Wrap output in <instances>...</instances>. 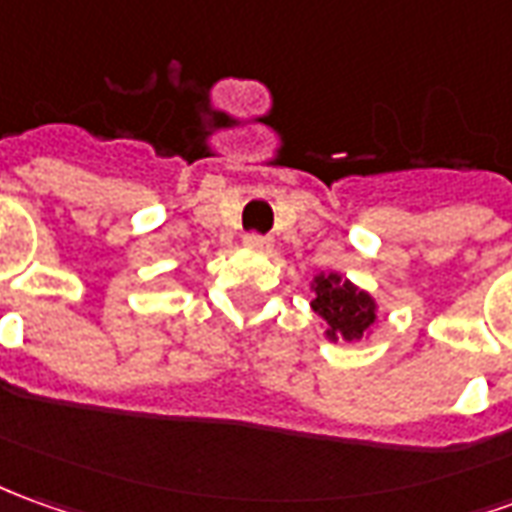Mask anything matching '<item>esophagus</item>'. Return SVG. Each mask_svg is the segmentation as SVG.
Masks as SVG:
<instances>
[{"instance_id":"esophagus-1","label":"esophagus","mask_w":512,"mask_h":512,"mask_svg":"<svg viewBox=\"0 0 512 512\" xmlns=\"http://www.w3.org/2000/svg\"><path fill=\"white\" fill-rule=\"evenodd\" d=\"M244 244L249 249H257V252H268L271 249V238L268 235H260V232H246Z\"/></svg>"}]
</instances>
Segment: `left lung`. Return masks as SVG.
Masks as SVG:
<instances>
[{
	"label": "left lung",
	"instance_id": "8db88e82",
	"mask_svg": "<svg viewBox=\"0 0 512 512\" xmlns=\"http://www.w3.org/2000/svg\"><path fill=\"white\" fill-rule=\"evenodd\" d=\"M313 310L327 321V335L332 341H357L374 324V302L371 296L357 291L355 285L341 280L338 274L316 277V299Z\"/></svg>",
	"mask_w": 512,
	"mask_h": 512
}]
</instances>
